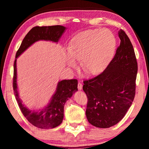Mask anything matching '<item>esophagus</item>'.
Here are the masks:
<instances>
[{
	"instance_id": "esophagus-1",
	"label": "esophagus",
	"mask_w": 149,
	"mask_h": 149,
	"mask_svg": "<svg viewBox=\"0 0 149 149\" xmlns=\"http://www.w3.org/2000/svg\"><path fill=\"white\" fill-rule=\"evenodd\" d=\"M77 88H78V89L79 90H82V88H83V84H82V83H81L80 82H79V83H78Z\"/></svg>"
}]
</instances>
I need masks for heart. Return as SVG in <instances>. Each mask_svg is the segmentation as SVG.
Masks as SVG:
<instances>
[{"label": "heart", "instance_id": "obj_1", "mask_svg": "<svg viewBox=\"0 0 149 149\" xmlns=\"http://www.w3.org/2000/svg\"><path fill=\"white\" fill-rule=\"evenodd\" d=\"M116 47L115 36L108 29L87 31L73 39L66 55L70 67L80 61V67L85 74L93 75L102 72L112 58Z\"/></svg>", "mask_w": 149, "mask_h": 149}]
</instances>
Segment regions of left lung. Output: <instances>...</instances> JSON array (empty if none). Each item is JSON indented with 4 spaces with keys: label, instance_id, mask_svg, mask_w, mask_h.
<instances>
[{
    "label": "left lung",
    "instance_id": "1",
    "mask_svg": "<svg viewBox=\"0 0 149 149\" xmlns=\"http://www.w3.org/2000/svg\"><path fill=\"white\" fill-rule=\"evenodd\" d=\"M113 59L97 76L84 81L83 89L88 97L86 115L95 127L109 128L127 113L136 92L138 63L132 43L122 29Z\"/></svg>",
    "mask_w": 149,
    "mask_h": 149
}]
</instances>
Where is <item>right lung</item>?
Instances as JSON below:
<instances>
[{"label": "right lung", "mask_w": 149, "mask_h": 149, "mask_svg": "<svg viewBox=\"0 0 149 149\" xmlns=\"http://www.w3.org/2000/svg\"><path fill=\"white\" fill-rule=\"evenodd\" d=\"M65 29L66 27L62 26L34 27L25 36L16 54L13 81L15 96L24 116L31 124L40 129H52L58 127L62 123L64 116V105L66 100L77 91V80L59 81L56 92L47 106L40 111H34L27 108L19 97L17 84V58L37 41H52L57 43Z\"/></svg>", "instance_id": "right-lung-1"}]
</instances>
